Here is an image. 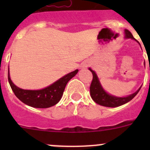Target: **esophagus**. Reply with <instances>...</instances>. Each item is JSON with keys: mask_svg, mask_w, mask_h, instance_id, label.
Masks as SVG:
<instances>
[{"mask_svg": "<svg viewBox=\"0 0 150 150\" xmlns=\"http://www.w3.org/2000/svg\"><path fill=\"white\" fill-rule=\"evenodd\" d=\"M88 63H84L83 64V65H82V67H83V68H86L87 67H88Z\"/></svg>", "mask_w": 150, "mask_h": 150, "instance_id": "1", "label": "esophagus"}]
</instances>
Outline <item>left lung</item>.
Masks as SVG:
<instances>
[{"label":"left lung","instance_id":"left-lung-1","mask_svg":"<svg viewBox=\"0 0 150 150\" xmlns=\"http://www.w3.org/2000/svg\"><path fill=\"white\" fill-rule=\"evenodd\" d=\"M125 38H131V39L137 41V40L134 38L132 33L127 29L125 30ZM88 69L93 75V79H92L91 86H90V95H91V98L93 99L94 101L99 105L107 107H120V106L126 104L128 101L132 100L137 95V94L138 93L140 88H141V87H140L134 93L128 95L126 97H116L114 95H110L103 88L96 73L93 70H91V68Z\"/></svg>","mask_w":150,"mask_h":150}]
</instances>
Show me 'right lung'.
Wrapping results in <instances>:
<instances>
[{"mask_svg": "<svg viewBox=\"0 0 150 150\" xmlns=\"http://www.w3.org/2000/svg\"><path fill=\"white\" fill-rule=\"evenodd\" d=\"M78 71V70H76L69 73L49 86L40 90H26L17 87L10 79L9 69L8 81L16 96L24 104L35 108H48L59 103L67 83Z\"/></svg>", "mask_w": 150, "mask_h": 150, "instance_id": "add662e5", "label": "right lung"}]
</instances>
